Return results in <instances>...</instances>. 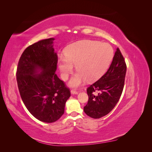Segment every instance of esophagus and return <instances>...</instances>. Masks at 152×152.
I'll return each instance as SVG.
<instances>
[{"mask_svg":"<svg viewBox=\"0 0 152 152\" xmlns=\"http://www.w3.org/2000/svg\"><path fill=\"white\" fill-rule=\"evenodd\" d=\"M70 93H71V94H72V95H77L78 93V91H76V90H71Z\"/></svg>","mask_w":152,"mask_h":152,"instance_id":"1","label":"esophagus"}]
</instances>
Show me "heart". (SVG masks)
Returning a JSON list of instances; mask_svg holds the SVG:
<instances>
[{
    "mask_svg": "<svg viewBox=\"0 0 152 152\" xmlns=\"http://www.w3.org/2000/svg\"><path fill=\"white\" fill-rule=\"evenodd\" d=\"M114 57V50L109 44L98 41L82 40L71 44L65 50V56L57 59V65L63 80L68 78L76 64L78 71L70 80L69 85L77 88L87 80L95 81L102 76Z\"/></svg>",
    "mask_w": 152,
    "mask_h": 152,
    "instance_id": "obj_1",
    "label": "heart"
}]
</instances>
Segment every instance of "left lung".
Instances as JSON below:
<instances>
[{
    "instance_id": "left-lung-1",
    "label": "left lung",
    "mask_w": 152,
    "mask_h": 152,
    "mask_svg": "<svg viewBox=\"0 0 152 152\" xmlns=\"http://www.w3.org/2000/svg\"><path fill=\"white\" fill-rule=\"evenodd\" d=\"M127 66L117 48L110 66L98 81L87 89L88 102L83 111L89 117L101 118L110 112L119 101L124 89ZM97 92V95L94 93Z\"/></svg>"
}]
</instances>
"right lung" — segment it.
I'll list each match as a JSON object with an SVG mask.
<instances>
[{"instance_id":"add662e5","label":"right lung","mask_w":152,"mask_h":152,"mask_svg":"<svg viewBox=\"0 0 152 152\" xmlns=\"http://www.w3.org/2000/svg\"><path fill=\"white\" fill-rule=\"evenodd\" d=\"M55 38L40 40L27 48L19 59L16 73L22 101L38 120L53 123L64 114L69 89L58 78Z\"/></svg>"}]
</instances>
